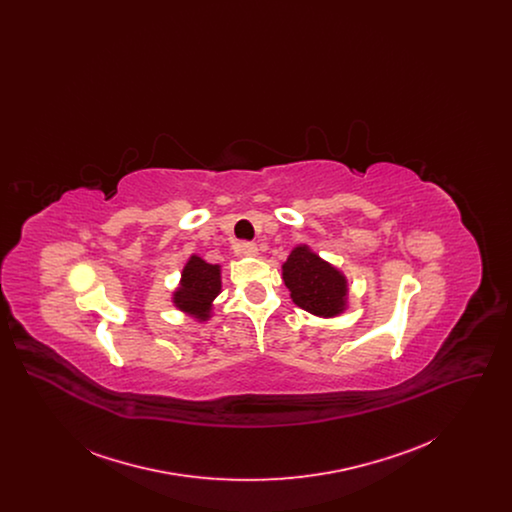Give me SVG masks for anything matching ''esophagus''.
I'll return each instance as SVG.
<instances>
[{
    "instance_id": "obj_1",
    "label": "esophagus",
    "mask_w": 512,
    "mask_h": 512,
    "mask_svg": "<svg viewBox=\"0 0 512 512\" xmlns=\"http://www.w3.org/2000/svg\"><path fill=\"white\" fill-rule=\"evenodd\" d=\"M238 251H240L242 255H247V257H253V255L259 253L257 245L253 244V242H242V244L238 245Z\"/></svg>"
}]
</instances>
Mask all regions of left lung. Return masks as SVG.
I'll return each mask as SVG.
<instances>
[{
  "mask_svg": "<svg viewBox=\"0 0 512 512\" xmlns=\"http://www.w3.org/2000/svg\"><path fill=\"white\" fill-rule=\"evenodd\" d=\"M293 303L318 317H334L345 305V278L307 247H295L282 267Z\"/></svg>",
  "mask_w": 512,
  "mask_h": 512,
  "instance_id": "obj_1",
  "label": "left lung"
}]
</instances>
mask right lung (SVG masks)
Instances as JSON below:
<instances>
[{"label":"right lung","instance_id":"right-lung-1","mask_svg":"<svg viewBox=\"0 0 512 512\" xmlns=\"http://www.w3.org/2000/svg\"><path fill=\"white\" fill-rule=\"evenodd\" d=\"M220 293V268L192 257L182 272V284L174 293V303L197 318L209 317L211 301Z\"/></svg>","mask_w":512,"mask_h":512}]
</instances>
